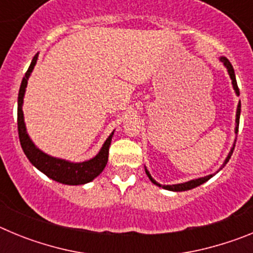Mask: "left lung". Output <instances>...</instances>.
<instances>
[{"mask_svg": "<svg viewBox=\"0 0 253 253\" xmlns=\"http://www.w3.org/2000/svg\"><path fill=\"white\" fill-rule=\"evenodd\" d=\"M220 62H223V64H224V67L227 68L228 73H229V77H231L232 80V84H233V88L234 91H236V93L238 96H240V88H238V86H237V81H236V75H234V69H233V66L231 64V62L227 59L225 57H220ZM240 115H241V101L238 102V106H237V113H236V129H234V133H238V125H240ZM236 144V143H234ZM234 144L233 147L231 148V152L228 153L227 158H225L224 163H223V166L220 167L219 169H222L223 167L227 165V162L229 161V158H231L232 153H233V149H234ZM146 173L147 176L149 177V180L153 182L154 185H157V186L160 187H163V189H166V190H169V191H186V190H191L194 189V187L196 186H200L202 184H204V182H207L209 178L213 177L214 175H209V176H205V177H200V178H195V180H190L187 181V182H184V184H176V185H161L158 184L157 181L154 180V178H152L151 173L148 172V169H146Z\"/></svg>", "mask_w": 253, "mask_h": 253, "instance_id": "1", "label": "left lung"}]
</instances>
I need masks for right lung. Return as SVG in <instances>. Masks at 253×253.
<instances>
[{"label":"right lung","instance_id":"obj_1","mask_svg":"<svg viewBox=\"0 0 253 253\" xmlns=\"http://www.w3.org/2000/svg\"><path fill=\"white\" fill-rule=\"evenodd\" d=\"M37 60L38 54L33 58L30 67L22 78L19 91V99H17V130H19L22 151L26 154L28 160L51 180L64 185H84L91 182L93 178L97 177L104 171L105 166H106L107 158H109V148H110L114 131L105 140L104 146L101 147L99 153L93 158L84 161V162H69L66 160L51 157L49 154L44 153L43 151H40L29 137L25 123H24V113H22V102H24V95H25L26 86H28V80L37 64Z\"/></svg>","mask_w":253,"mask_h":253}]
</instances>
